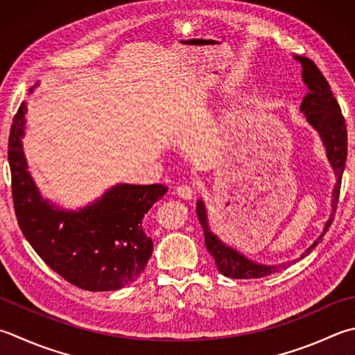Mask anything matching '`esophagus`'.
Returning <instances> with one entry per match:
<instances>
[{
	"label": "esophagus",
	"instance_id": "obj_1",
	"mask_svg": "<svg viewBox=\"0 0 355 355\" xmlns=\"http://www.w3.org/2000/svg\"><path fill=\"white\" fill-rule=\"evenodd\" d=\"M176 195H179L180 198H184V199H193L196 196V190H195V187H193V185L182 184L176 189Z\"/></svg>",
	"mask_w": 355,
	"mask_h": 355
}]
</instances>
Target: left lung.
Listing matches in <instances>:
<instances>
[{"label": "left lung", "instance_id": "left-lung-1", "mask_svg": "<svg viewBox=\"0 0 355 355\" xmlns=\"http://www.w3.org/2000/svg\"><path fill=\"white\" fill-rule=\"evenodd\" d=\"M297 62L302 64V77L303 82L307 86L309 92L304 96L300 111L303 112L307 123H309L313 130H315L320 139L326 148V156L329 159V164L332 166L334 173H336V187L332 191V211L329 219L326 220L324 229L313 243L307 247L302 257L286 261L282 264H259L257 261H252L243 253L233 249V247L223 243L215 233L210 230L209 218H207V209L202 199H198L196 202V213L199 218V223L202 225L204 236H205V247L210 252V255L215 258L216 267L224 277L229 278H238V279H249V278H263L272 273H277L279 270H284L286 267L295 263L298 259H303L306 255H309L312 249H315L320 241L324 236V233L332 224L334 213H336L338 196H340V187H342V176L346 164L347 156V132H346V123L345 117L340 110L338 102L334 97L329 83L326 82L323 73L315 66V63L307 57H293Z\"/></svg>", "mask_w": 355, "mask_h": 355}]
</instances>
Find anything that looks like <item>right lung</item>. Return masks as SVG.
<instances>
[{"mask_svg":"<svg viewBox=\"0 0 355 355\" xmlns=\"http://www.w3.org/2000/svg\"><path fill=\"white\" fill-rule=\"evenodd\" d=\"M26 112L28 106L21 103L13 117L8 156L13 207L24 238L53 272L80 289L117 291L136 282L153 253L144 216L168 189L162 184H117L82 209L52 204L28 171Z\"/></svg>","mask_w":355,"mask_h":355,"instance_id":"1","label":"right lung"}]
</instances>
